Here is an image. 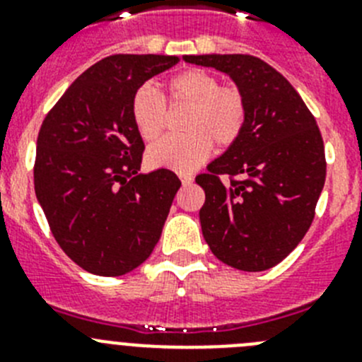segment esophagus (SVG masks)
Returning <instances> with one entry per match:
<instances>
[{
  "mask_svg": "<svg viewBox=\"0 0 362 362\" xmlns=\"http://www.w3.org/2000/svg\"><path fill=\"white\" fill-rule=\"evenodd\" d=\"M179 179H181V183L183 185L194 183V175L192 174H179Z\"/></svg>",
  "mask_w": 362,
  "mask_h": 362,
  "instance_id": "obj_1",
  "label": "esophagus"
}]
</instances>
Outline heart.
Segmentation results:
<instances>
[{
  "label": "heart",
  "mask_w": 362,
  "mask_h": 362,
  "mask_svg": "<svg viewBox=\"0 0 362 362\" xmlns=\"http://www.w3.org/2000/svg\"><path fill=\"white\" fill-rule=\"evenodd\" d=\"M172 107L185 105L183 117L187 134L168 136L146 152V161L153 168L192 172L206 161L212 141L219 148L233 145L246 123V101L233 86H221L219 79L199 69L177 74L168 83ZM130 114L139 136L153 141L161 136L168 119L165 98L150 83L137 86L130 101Z\"/></svg>",
  "instance_id": "heart-1"
}]
</instances>
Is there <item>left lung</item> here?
I'll use <instances>...</instances> for the list:
<instances>
[{"label":"left lung","mask_w":362,"mask_h":362,"mask_svg":"<svg viewBox=\"0 0 362 362\" xmlns=\"http://www.w3.org/2000/svg\"><path fill=\"white\" fill-rule=\"evenodd\" d=\"M228 74L246 101L238 141L196 183L204 241L219 261L243 272L281 263L305 238L326 177L315 117L283 74L248 54L183 56ZM221 175H228L225 185Z\"/></svg>","instance_id":"left-lung-1"}]
</instances>
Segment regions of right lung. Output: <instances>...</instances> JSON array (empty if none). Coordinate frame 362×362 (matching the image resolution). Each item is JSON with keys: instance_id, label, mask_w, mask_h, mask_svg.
Wrapping results in <instances>:
<instances>
[{"instance_id": "add662e5", "label": "right lung", "mask_w": 362, "mask_h": 362, "mask_svg": "<svg viewBox=\"0 0 362 362\" xmlns=\"http://www.w3.org/2000/svg\"><path fill=\"white\" fill-rule=\"evenodd\" d=\"M177 62L105 57L66 88L37 134V201L57 245L95 276H123L145 263L181 187L166 168L137 174L145 143L130 114L137 86Z\"/></svg>"}]
</instances>
